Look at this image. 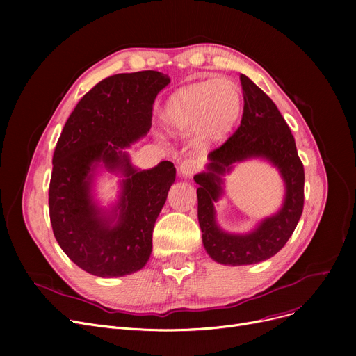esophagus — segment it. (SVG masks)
I'll return each instance as SVG.
<instances>
[{"mask_svg": "<svg viewBox=\"0 0 356 356\" xmlns=\"http://www.w3.org/2000/svg\"><path fill=\"white\" fill-rule=\"evenodd\" d=\"M199 167H200L199 160H196V159H186L179 165V175L181 177H184V179H191L199 170Z\"/></svg>", "mask_w": 356, "mask_h": 356, "instance_id": "34e87169", "label": "esophagus"}]
</instances>
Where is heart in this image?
Segmentation results:
<instances>
[{
    "mask_svg": "<svg viewBox=\"0 0 356 356\" xmlns=\"http://www.w3.org/2000/svg\"><path fill=\"white\" fill-rule=\"evenodd\" d=\"M242 112V90L232 79L216 78L183 86L161 108L163 127L173 134L192 129L200 147L225 141Z\"/></svg>",
    "mask_w": 356,
    "mask_h": 356,
    "instance_id": "obj_1",
    "label": "heart"
}]
</instances>
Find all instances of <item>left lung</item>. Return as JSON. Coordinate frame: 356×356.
I'll use <instances>...</instances> for the list:
<instances>
[{
  "mask_svg": "<svg viewBox=\"0 0 356 356\" xmlns=\"http://www.w3.org/2000/svg\"><path fill=\"white\" fill-rule=\"evenodd\" d=\"M244 114L229 140L208 154L209 163L193 180L199 184L197 218L208 255L223 266H248L266 261L282 250L303 212L305 170L296 141L275 104L248 76L241 74ZM264 159L277 168L285 184L282 207L260 220L248 233L223 230L214 204L225 194V176L238 162Z\"/></svg>",
  "mask_w": 356,
  "mask_h": 356,
  "instance_id": "8db88e82",
  "label": "left lung"
}]
</instances>
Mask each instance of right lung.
<instances>
[{
    "mask_svg": "<svg viewBox=\"0 0 356 356\" xmlns=\"http://www.w3.org/2000/svg\"><path fill=\"white\" fill-rule=\"evenodd\" d=\"M170 83L156 70L120 73L101 81L67 118L53 154L49 209L63 252L83 271L122 277L145 267L153 229L176 180L172 161L141 170L127 148L152 128L153 104ZM118 175V197L102 205L96 186Z\"/></svg>",
    "mask_w": 356,
    "mask_h": 356,
    "instance_id": "add662e5",
    "label": "right lung"
}]
</instances>
